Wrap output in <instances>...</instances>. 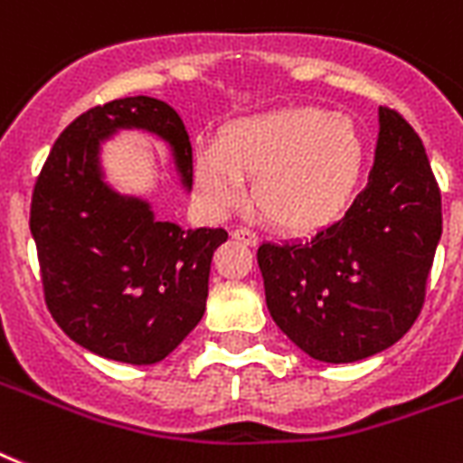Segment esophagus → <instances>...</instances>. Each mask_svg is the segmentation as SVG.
<instances>
[{"label":"esophagus","mask_w":463,"mask_h":463,"mask_svg":"<svg viewBox=\"0 0 463 463\" xmlns=\"http://www.w3.org/2000/svg\"><path fill=\"white\" fill-rule=\"evenodd\" d=\"M232 236H234V239H239V241L246 243V246H255V243H258V234H255L253 229L239 227V229H234V232H232Z\"/></svg>","instance_id":"1"}]
</instances>
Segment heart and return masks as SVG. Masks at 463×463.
<instances>
[{"mask_svg":"<svg viewBox=\"0 0 463 463\" xmlns=\"http://www.w3.org/2000/svg\"><path fill=\"white\" fill-rule=\"evenodd\" d=\"M365 140L356 121L320 107H287L232 121L214 146L194 155V188L203 208L224 214L253 201L262 217L289 234L335 224L358 191Z\"/></svg>","mask_w":463,"mask_h":463,"instance_id":"b5f03b06","label":"heart"}]
</instances>
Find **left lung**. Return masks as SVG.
Returning a JSON list of instances; mask_svg holds the SVG:
<instances>
[{"label":"left lung","instance_id":"1","mask_svg":"<svg viewBox=\"0 0 463 463\" xmlns=\"http://www.w3.org/2000/svg\"><path fill=\"white\" fill-rule=\"evenodd\" d=\"M439 236L442 198L423 140L380 107L368 186L342 220L308 241L258 249L269 316L325 364L380 354L416 323Z\"/></svg>","mask_w":463,"mask_h":463}]
</instances>
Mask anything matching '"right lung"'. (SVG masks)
I'll use <instances>...</instances> for the list:
<instances>
[{"mask_svg":"<svg viewBox=\"0 0 463 463\" xmlns=\"http://www.w3.org/2000/svg\"><path fill=\"white\" fill-rule=\"evenodd\" d=\"M119 128L167 140L191 188L194 153L179 114L146 95L112 99L73 119L52 146L33 191L31 234L59 327L98 356L150 365L201 323L210 262L227 232L155 220L146 201L107 186L99 140Z\"/></svg>","mask_w":463,"mask_h":463,"instance_id":"obj_1","label":"right lung"}]
</instances>
